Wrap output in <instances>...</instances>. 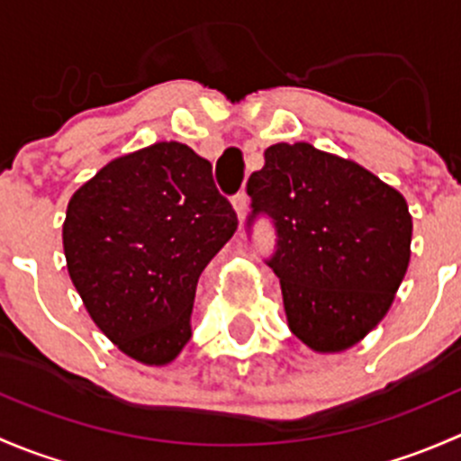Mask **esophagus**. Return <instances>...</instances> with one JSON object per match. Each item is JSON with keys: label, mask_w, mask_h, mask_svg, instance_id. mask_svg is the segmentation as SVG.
Segmentation results:
<instances>
[{"label": "esophagus", "mask_w": 461, "mask_h": 461, "mask_svg": "<svg viewBox=\"0 0 461 461\" xmlns=\"http://www.w3.org/2000/svg\"><path fill=\"white\" fill-rule=\"evenodd\" d=\"M248 203H249V198H248V194H245V189H243V192L236 194L234 198H231V204H234L236 213H239V221H243V218H245V212H248Z\"/></svg>", "instance_id": "1"}]
</instances>
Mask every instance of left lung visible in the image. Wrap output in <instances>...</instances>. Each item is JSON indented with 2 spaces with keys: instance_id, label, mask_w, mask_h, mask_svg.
Returning a JSON list of instances; mask_svg holds the SVG:
<instances>
[{
  "instance_id": "left-lung-1",
  "label": "left lung",
  "mask_w": 461,
  "mask_h": 461,
  "mask_svg": "<svg viewBox=\"0 0 461 461\" xmlns=\"http://www.w3.org/2000/svg\"><path fill=\"white\" fill-rule=\"evenodd\" d=\"M248 194V234L258 218L274 227L265 263L281 281L292 332L317 352L355 346L388 312L411 260L402 194L308 142L272 144Z\"/></svg>"
}]
</instances>
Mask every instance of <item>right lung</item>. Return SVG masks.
<instances>
[{"label": "right lung", "mask_w": 461, "mask_h": 461, "mask_svg": "<svg viewBox=\"0 0 461 461\" xmlns=\"http://www.w3.org/2000/svg\"><path fill=\"white\" fill-rule=\"evenodd\" d=\"M236 227L209 160L158 142L111 160L73 194L62 239L97 328L124 355L165 366L192 337L198 278Z\"/></svg>", "instance_id": "right-lung-1"}]
</instances>
